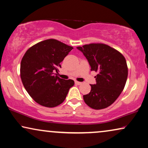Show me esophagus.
I'll list each match as a JSON object with an SVG mask.
<instances>
[{
  "instance_id": "obj_1",
  "label": "esophagus",
  "mask_w": 148,
  "mask_h": 148,
  "mask_svg": "<svg viewBox=\"0 0 148 148\" xmlns=\"http://www.w3.org/2000/svg\"><path fill=\"white\" fill-rule=\"evenodd\" d=\"M75 83L76 85H78L81 84V82H79V81H75Z\"/></svg>"
}]
</instances>
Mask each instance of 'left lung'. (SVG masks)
I'll list each match as a JSON object with an SVG mask.
<instances>
[{
  "label": "left lung",
  "instance_id": "left-lung-1",
  "mask_svg": "<svg viewBox=\"0 0 148 148\" xmlns=\"http://www.w3.org/2000/svg\"><path fill=\"white\" fill-rule=\"evenodd\" d=\"M77 49L83 53L91 70L97 72L96 84L90 85L91 91L83 95L87 106L102 110L117 99L125 87L128 69L123 55L116 49L103 43H91Z\"/></svg>",
  "mask_w": 148,
  "mask_h": 148
}]
</instances>
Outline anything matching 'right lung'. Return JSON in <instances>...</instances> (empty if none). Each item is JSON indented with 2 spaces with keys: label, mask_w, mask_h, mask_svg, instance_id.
I'll use <instances>...</instances> for the list:
<instances>
[{
  "label": "right lung",
  "mask_w": 148,
  "mask_h": 148,
  "mask_svg": "<svg viewBox=\"0 0 148 148\" xmlns=\"http://www.w3.org/2000/svg\"><path fill=\"white\" fill-rule=\"evenodd\" d=\"M73 47L56 39L45 40L26 51L21 63V78L29 95L40 106L54 108L65 99L72 79L57 76L61 63Z\"/></svg>",
  "instance_id": "add662e5"
}]
</instances>
